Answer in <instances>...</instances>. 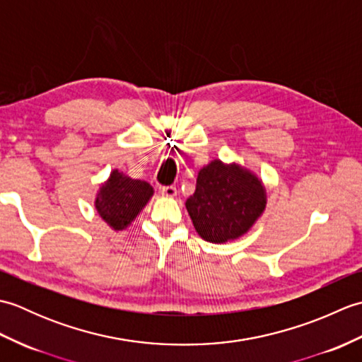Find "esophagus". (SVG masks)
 Here are the masks:
<instances>
[{"label":"esophagus","instance_id":"34e87169","mask_svg":"<svg viewBox=\"0 0 362 362\" xmlns=\"http://www.w3.org/2000/svg\"><path fill=\"white\" fill-rule=\"evenodd\" d=\"M160 193L166 197H174V196H177V188L175 187H160Z\"/></svg>","mask_w":362,"mask_h":362}]
</instances>
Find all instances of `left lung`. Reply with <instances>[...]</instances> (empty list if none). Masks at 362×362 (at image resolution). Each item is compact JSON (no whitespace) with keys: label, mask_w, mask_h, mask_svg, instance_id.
Masks as SVG:
<instances>
[{"label":"left lung","mask_w":362,"mask_h":362,"mask_svg":"<svg viewBox=\"0 0 362 362\" xmlns=\"http://www.w3.org/2000/svg\"><path fill=\"white\" fill-rule=\"evenodd\" d=\"M266 188L257 174L238 163L213 160L197 174L196 191L185 202L202 240L224 244L252 228L266 210Z\"/></svg>","instance_id":"obj_1"}]
</instances>
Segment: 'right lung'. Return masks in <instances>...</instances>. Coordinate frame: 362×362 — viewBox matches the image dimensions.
Here are the masks:
<instances>
[{"instance_id":"1","label":"right lung","mask_w":362,"mask_h":362,"mask_svg":"<svg viewBox=\"0 0 362 362\" xmlns=\"http://www.w3.org/2000/svg\"><path fill=\"white\" fill-rule=\"evenodd\" d=\"M152 196L153 188L148 182L132 179L119 169H113L109 179L99 187L95 209L107 226L118 232L132 224Z\"/></svg>"}]
</instances>
